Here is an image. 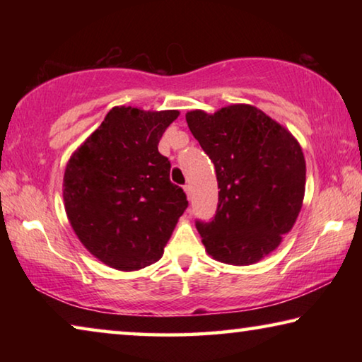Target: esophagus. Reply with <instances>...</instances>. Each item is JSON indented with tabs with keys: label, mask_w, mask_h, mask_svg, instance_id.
Here are the masks:
<instances>
[{
	"label": "esophagus",
	"mask_w": 362,
	"mask_h": 362,
	"mask_svg": "<svg viewBox=\"0 0 362 362\" xmlns=\"http://www.w3.org/2000/svg\"><path fill=\"white\" fill-rule=\"evenodd\" d=\"M183 188H185V193H187V196H188V199H192V194H193V188H192V185H185Z\"/></svg>",
	"instance_id": "obj_1"
}]
</instances>
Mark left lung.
Returning <instances> with one entry per match:
<instances>
[{"instance_id": "left-lung-1", "label": "left lung", "mask_w": 362, "mask_h": 362, "mask_svg": "<svg viewBox=\"0 0 362 362\" xmlns=\"http://www.w3.org/2000/svg\"><path fill=\"white\" fill-rule=\"evenodd\" d=\"M188 127L216 166L218 204L196 220L206 250L230 265H252L279 246L305 194V158L292 134L262 110L230 105L187 113Z\"/></svg>"}]
</instances>
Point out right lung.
<instances>
[{
    "label": "right lung",
    "instance_id": "1",
    "mask_svg": "<svg viewBox=\"0 0 362 362\" xmlns=\"http://www.w3.org/2000/svg\"><path fill=\"white\" fill-rule=\"evenodd\" d=\"M177 116L115 107L66 164V216L84 247L108 267L134 272L158 262L188 207L158 151Z\"/></svg>",
    "mask_w": 362,
    "mask_h": 362
}]
</instances>
